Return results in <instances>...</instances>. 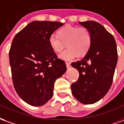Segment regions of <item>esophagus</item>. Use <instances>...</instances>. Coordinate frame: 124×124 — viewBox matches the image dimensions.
Here are the masks:
<instances>
[{
    "label": "esophagus",
    "mask_w": 124,
    "mask_h": 124,
    "mask_svg": "<svg viewBox=\"0 0 124 124\" xmlns=\"http://www.w3.org/2000/svg\"><path fill=\"white\" fill-rule=\"evenodd\" d=\"M66 66H67V68L69 69V68H70L71 67V63H66Z\"/></svg>",
    "instance_id": "1"
}]
</instances>
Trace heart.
Here are the masks:
<instances>
[{"mask_svg":"<svg viewBox=\"0 0 124 124\" xmlns=\"http://www.w3.org/2000/svg\"><path fill=\"white\" fill-rule=\"evenodd\" d=\"M58 35H50L49 44L51 49L57 53L62 52L67 44L68 48L59 56L64 61H73L78 54H86L91 47L92 37L89 30L85 27L67 25L59 30Z\"/></svg>","mask_w":124,"mask_h":124,"instance_id":"b5f03b06","label":"heart"}]
</instances>
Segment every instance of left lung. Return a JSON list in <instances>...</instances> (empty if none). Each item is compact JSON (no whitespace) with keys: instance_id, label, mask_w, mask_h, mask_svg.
Segmentation results:
<instances>
[{"instance_id":"obj_1","label":"left lung","mask_w":124,"mask_h":124,"mask_svg":"<svg viewBox=\"0 0 124 124\" xmlns=\"http://www.w3.org/2000/svg\"><path fill=\"white\" fill-rule=\"evenodd\" d=\"M79 23L89 30L92 43L82 60L71 63L79 73L78 81L71 85V91L80 102L91 104L102 98L112 84L117 46L112 35L99 23L91 20Z\"/></svg>"}]
</instances>
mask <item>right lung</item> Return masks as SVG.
<instances>
[{"label":"right lung","instance_id":"add662e5","mask_svg":"<svg viewBox=\"0 0 124 124\" xmlns=\"http://www.w3.org/2000/svg\"><path fill=\"white\" fill-rule=\"evenodd\" d=\"M63 25L58 22L33 21L16 34L9 51L16 93L33 106L44 105L53 95L54 83L67 70L49 44V37Z\"/></svg>","mask_w":124,"mask_h":124}]
</instances>
